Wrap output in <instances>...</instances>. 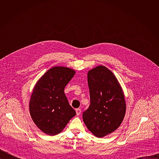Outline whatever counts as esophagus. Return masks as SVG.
<instances>
[{
    "instance_id": "esophagus-1",
    "label": "esophagus",
    "mask_w": 159,
    "mask_h": 159,
    "mask_svg": "<svg viewBox=\"0 0 159 159\" xmlns=\"http://www.w3.org/2000/svg\"><path fill=\"white\" fill-rule=\"evenodd\" d=\"M76 113H77V115H80V113H81V109L78 108V109H76Z\"/></svg>"
}]
</instances>
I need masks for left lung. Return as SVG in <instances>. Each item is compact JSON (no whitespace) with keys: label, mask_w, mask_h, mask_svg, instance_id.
<instances>
[{"label":"left lung","mask_w":159,"mask_h":159,"mask_svg":"<svg viewBox=\"0 0 159 159\" xmlns=\"http://www.w3.org/2000/svg\"><path fill=\"white\" fill-rule=\"evenodd\" d=\"M87 81L90 102L83 121L96 137H104L123 121L126 106L123 90L114 74L103 65L90 70Z\"/></svg>","instance_id":"8db88e82"}]
</instances>
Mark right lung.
<instances>
[{"mask_svg":"<svg viewBox=\"0 0 159 159\" xmlns=\"http://www.w3.org/2000/svg\"><path fill=\"white\" fill-rule=\"evenodd\" d=\"M75 71L65 66H53L37 81L30 101V112L38 128L48 135H56L76 115L64 93Z\"/></svg>","mask_w":159,"mask_h":159,"instance_id":"right-lung-1","label":"right lung"}]
</instances>
